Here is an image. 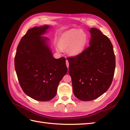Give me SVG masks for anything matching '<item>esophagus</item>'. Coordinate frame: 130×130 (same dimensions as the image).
I'll use <instances>...</instances> for the list:
<instances>
[{
  "label": "esophagus",
  "mask_w": 130,
  "mask_h": 130,
  "mask_svg": "<svg viewBox=\"0 0 130 130\" xmlns=\"http://www.w3.org/2000/svg\"><path fill=\"white\" fill-rule=\"evenodd\" d=\"M66 65H67V67L68 68H69V64L68 60H66Z\"/></svg>",
  "instance_id": "1"
}]
</instances>
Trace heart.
<instances>
[{"instance_id": "heart-1", "label": "heart", "mask_w": 130, "mask_h": 130, "mask_svg": "<svg viewBox=\"0 0 130 130\" xmlns=\"http://www.w3.org/2000/svg\"><path fill=\"white\" fill-rule=\"evenodd\" d=\"M88 41V35L84 31L80 29H70L61 34L57 50L60 51L61 50H67L70 56H78L84 51Z\"/></svg>"}]
</instances>
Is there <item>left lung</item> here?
Wrapping results in <instances>:
<instances>
[{
  "mask_svg": "<svg viewBox=\"0 0 130 130\" xmlns=\"http://www.w3.org/2000/svg\"><path fill=\"white\" fill-rule=\"evenodd\" d=\"M89 31V46L78 56L68 58L74 94L83 101L97 98L108 89L116 66L111 41L97 28Z\"/></svg>",
  "mask_w": 130,
  "mask_h": 130,
  "instance_id": "1",
  "label": "left lung"
}]
</instances>
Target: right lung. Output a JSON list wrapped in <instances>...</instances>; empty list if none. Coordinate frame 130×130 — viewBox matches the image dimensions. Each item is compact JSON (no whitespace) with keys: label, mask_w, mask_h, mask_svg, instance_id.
Listing matches in <instances>:
<instances>
[{"label":"right lung","mask_w":130,"mask_h":130,"mask_svg":"<svg viewBox=\"0 0 130 130\" xmlns=\"http://www.w3.org/2000/svg\"><path fill=\"white\" fill-rule=\"evenodd\" d=\"M48 25L28 30L19 42L14 59L15 70L24 93L38 101H50L68 69L64 57L52 56L50 39L42 36Z\"/></svg>","instance_id":"add662e5"}]
</instances>
